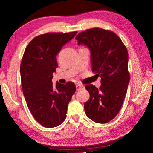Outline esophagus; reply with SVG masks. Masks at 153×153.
<instances>
[{
    "label": "esophagus",
    "mask_w": 153,
    "mask_h": 153,
    "mask_svg": "<svg viewBox=\"0 0 153 153\" xmlns=\"http://www.w3.org/2000/svg\"><path fill=\"white\" fill-rule=\"evenodd\" d=\"M76 90H80L82 89H84V85H82L81 84H79V83H78V84H76Z\"/></svg>",
    "instance_id": "1"
}]
</instances>
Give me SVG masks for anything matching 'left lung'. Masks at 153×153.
Listing matches in <instances>:
<instances>
[{
  "label": "left lung",
  "mask_w": 153,
  "mask_h": 153,
  "mask_svg": "<svg viewBox=\"0 0 153 153\" xmlns=\"http://www.w3.org/2000/svg\"><path fill=\"white\" fill-rule=\"evenodd\" d=\"M75 39L90 49L92 71L101 77L99 89L85 86L90 94L84 103L85 114L94 122L108 123L118 114L127 92L130 78L127 48L114 32L98 27L80 32Z\"/></svg>",
  "instance_id": "1"
}]
</instances>
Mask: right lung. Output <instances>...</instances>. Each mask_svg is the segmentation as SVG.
Wrapping results in <instances>:
<instances>
[{"label": "right lung", "instance_id": "obj_1", "mask_svg": "<svg viewBox=\"0 0 153 153\" xmlns=\"http://www.w3.org/2000/svg\"><path fill=\"white\" fill-rule=\"evenodd\" d=\"M76 31L48 32L35 37L27 45L20 64L21 83L27 106L37 122L56 127L66 117L68 105L76 91L75 84L52 83L58 67L56 55Z\"/></svg>", "mask_w": 153, "mask_h": 153}]
</instances>
